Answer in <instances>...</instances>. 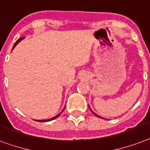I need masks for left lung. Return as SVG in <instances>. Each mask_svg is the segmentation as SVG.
Returning <instances> with one entry per match:
<instances>
[{"label":"left lung","instance_id":"8db88e82","mask_svg":"<svg viewBox=\"0 0 150 150\" xmlns=\"http://www.w3.org/2000/svg\"><path fill=\"white\" fill-rule=\"evenodd\" d=\"M91 112H92V113H93V114H94V115L98 116V117H99V118H101V117H100V116H99V115H97V114H95V113H94V111H91Z\"/></svg>","mask_w":150,"mask_h":150}]
</instances>
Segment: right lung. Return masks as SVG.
Returning a JSON list of instances; mask_svg holds the SVG:
<instances>
[{
	"instance_id": "obj_1",
	"label": "right lung",
	"mask_w": 150,
	"mask_h": 150,
	"mask_svg": "<svg viewBox=\"0 0 150 150\" xmlns=\"http://www.w3.org/2000/svg\"><path fill=\"white\" fill-rule=\"evenodd\" d=\"M24 39V37H22V38H20V39H18V40H17V41L15 42V43H14V46H13V49H14V46H15V45H16L17 44H18V43L19 42L21 41V40H22V39ZM13 49H12V50H13ZM63 110H64V108H63ZM63 111H61V112L59 114H58L57 115H56V116H55V117H53V118H50V119H48V120H35V121H37V122H50V121H52V120H53V119H55V118H58L59 116L61 115V113L63 112Z\"/></svg>"
}]
</instances>
